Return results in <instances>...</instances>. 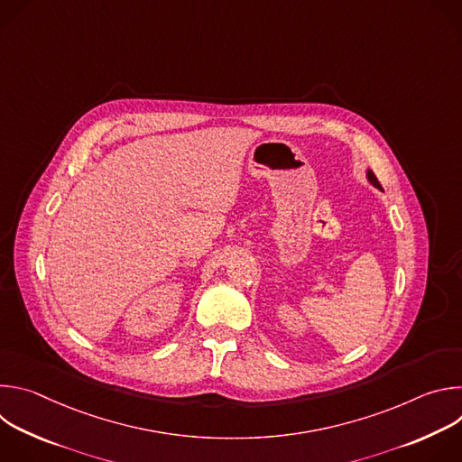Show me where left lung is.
Masks as SVG:
<instances>
[{"label": "left lung", "instance_id": "left-lung-1", "mask_svg": "<svg viewBox=\"0 0 462 462\" xmlns=\"http://www.w3.org/2000/svg\"><path fill=\"white\" fill-rule=\"evenodd\" d=\"M365 177H367V180H369V184H371V186H374V188H378L380 191H383V189H382V186H380V182H378V179H376V175H374L371 170H367V171H365Z\"/></svg>", "mask_w": 462, "mask_h": 462}]
</instances>
